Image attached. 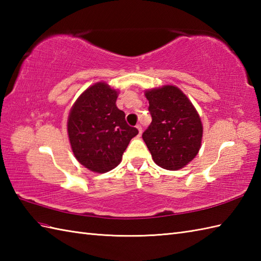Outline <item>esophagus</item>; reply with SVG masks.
Returning <instances> with one entry per match:
<instances>
[{
	"instance_id": "34e87169",
	"label": "esophagus",
	"mask_w": 261,
	"mask_h": 261,
	"mask_svg": "<svg viewBox=\"0 0 261 261\" xmlns=\"http://www.w3.org/2000/svg\"><path fill=\"white\" fill-rule=\"evenodd\" d=\"M136 127L138 129V131H139V137H140V136H141V134H142V127H141V125H140V124H138Z\"/></svg>"
}]
</instances>
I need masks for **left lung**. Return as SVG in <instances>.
Here are the masks:
<instances>
[{
    "mask_svg": "<svg viewBox=\"0 0 261 261\" xmlns=\"http://www.w3.org/2000/svg\"><path fill=\"white\" fill-rule=\"evenodd\" d=\"M152 121L142 139L153 162L167 170H178L196 157L203 125L197 111L178 87L165 85L146 91Z\"/></svg>",
    "mask_w": 261,
    "mask_h": 261,
    "instance_id": "obj_1",
    "label": "left lung"
}]
</instances>
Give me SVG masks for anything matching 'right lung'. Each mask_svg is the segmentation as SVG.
I'll use <instances>...</instances> for the list:
<instances>
[{
  "label": "right lung",
  "mask_w": 261,
  "mask_h": 261,
  "mask_svg": "<svg viewBox=\"0 0 261 261\" xmlns=\"http://www.w3.org/2000/svg\"><path fill=\"white\" fill-rule=\"evenodd\" d=\"M118 91L107 83L90 86L76 99L68 121V138L74 156L94 173H107L121 163L122 154L136 127L125 121V114L116 107Z\"/></svg>",
  "instance_id": "obj_1"
}]
</instances>
